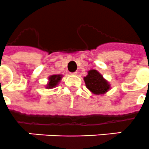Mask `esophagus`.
<instances>
[{
  "label": "esophagus",
  "mask_w": 149,
  "mask_h": 149,
  "mask_svg": "<svg viewBox=\"0 0 149 149\" xmlns=\"http://www.w3.org/2000/svg\"><path fill=\"white\" fill-rule=\"evenodd\" d=\"M71 74H73V75H77V74H78V72H77V71H75V72H73V73H71Z\"/></svg>",
  "instance_id": "obj_1"
}]
</instances>
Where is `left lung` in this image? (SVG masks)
I'll return each instance as SVG.
<instances>
[{
    "mask_svg": "<svg viewBox=\"0 0 149 149\" xmlns=\"http://www.w3.org/2000/svg\"><path fill=\"white\" fill-rule=\"evenodd\" d=\"M87 88L95 95L106 93L110 89V84L96 70H90L84 78Z\"/></svg>",
    "mask_w": 149,
    "mask_h": 149,
    "instance_id": "8db88e82",
    "label": "left lung"
}]
</instances>
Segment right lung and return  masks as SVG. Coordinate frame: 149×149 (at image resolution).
<instances>
[{"label":"right lung","instance_id":"obj_1","mask_svg":"<svg viewBox=\"0 0 149 149\" xmlns=\"http://www.w3.org/2000/svg\"><path fill=\"white\" fill-rule=\"evenodd\" d=\"M62 75L61 74H54V75H51L48 78V83L47 84V88H53L54 87L58 85V84L61 80Z\"/></svg>","mask_w":149,"mask_h":149}]
</instances>
